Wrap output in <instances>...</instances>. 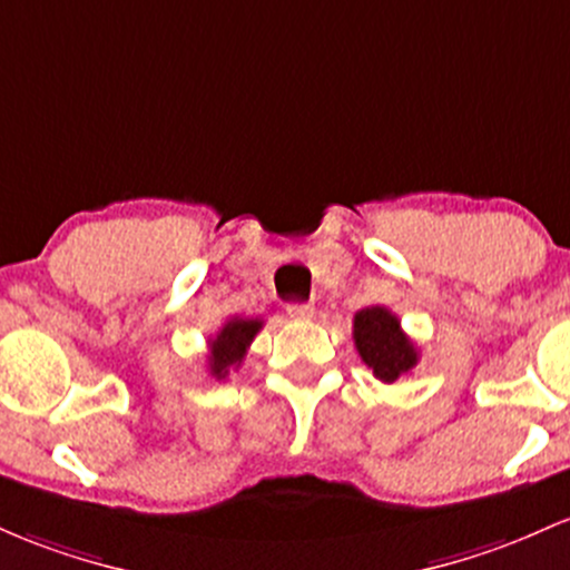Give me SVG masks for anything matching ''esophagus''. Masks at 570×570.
<instances>
[{"instance_id":"esophagus-1","label":"esophagus","mask_w":570,"mask_h":570,"mask_svg":"<svg viewBox=\"0 0 570 570\" xmlns=\"http://www.w3.org/2000/svg\"><path fill=\"white\" fill-rule=\"evenodd\" d=\"M286 314L292 318H311L314 316V305L311 303H286Z\"/></svg>"}]
</instances>
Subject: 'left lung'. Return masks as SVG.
<instances>
[{
	"mask_svg": "<svg viewBox=\"0 0 570 570\" xmlns=\"http://www.w3.org/2000/svg\"><path fill=\"white\" fill-rule=\"evenodd\" d=\"M354 346L373 376L384 384H395L400 376L411 373L419 362L416 346L400 327V318L384 305L356 311Z\"/></svg>",
	"mask_w": 570,
	"mask_h": 570,
	"instance_id": "left-lung-1",
	"label": "left lung"
}]
</instances>
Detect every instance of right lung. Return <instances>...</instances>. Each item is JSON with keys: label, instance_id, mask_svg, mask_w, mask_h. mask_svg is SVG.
<instances>
[{"label": "right lung", "instance_id": "1", "mask_svg": "<svg viewBox=\"0 0 570 570\" xmlns=\"http://www.w3.org/2000/svg\"><path fill=\"white\" fill-rule=\"evenodd\" d=\"M262 330V318H240L233 316L216 337H210V352H208V371L216 381L227 379V373L243 362L248 346Z\"/></svg>", "mask_w": 570, "mask_h": 570}]
</instances>
